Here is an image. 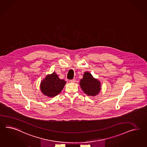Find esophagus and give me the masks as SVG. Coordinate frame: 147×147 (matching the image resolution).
<instances>
[{
	"label": "esophagus",
	"instance_id": "34e87169",
	"mask_svg": "<svg viewBox=\"0 0 147 147\" xmlns=\"http://www.w3.org/2000/svg\"><path fill=\"white\" fill-rule=\"evenodd\" d=\"M76 82V80L75 79H71V80H70V83H75Z\"/></svg>",
	"mask_w": 147,
	"mask_h": 147
}]
</instances>
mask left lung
<instances>
[{
	"instance_id": "left-lung-1",
	"label": "left lung",
	"mask_w": 147,
	"mask_h": 147,
	"mask_svg": "<svg viewBox=\"0 0 147 147\" xmlns=\"http://www.w3.org/2000/svg\"><path fill=\"white\" fill-rule=\"evenodd\" d=\"M80 85L83 92L89 96H95L101 90L100 82L94 78L88 72L84 73L83 79L80 80Z\"/></svg>"
}]
</instances>
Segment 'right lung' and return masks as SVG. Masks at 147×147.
Listing matches in <instances>:
<instances>
[{
    "mask_svg": "<svg viewBox=\"0 0 147 147\" xmlns=\"http://www.w3.org/2000/svg\"><path fill=\"white\" fill-rule=\"evenodd\" d=\"M66 82L60 79L55 72L52 75H47L42 80L40 89L42 93L46 96L54 97L59 94L63 88Z\"/></svg>",
    "mask_w": 147,
    "mask_h": 147,
    "instance_id": "obj_1",
    "label": "right lung"
}]
</instances>
